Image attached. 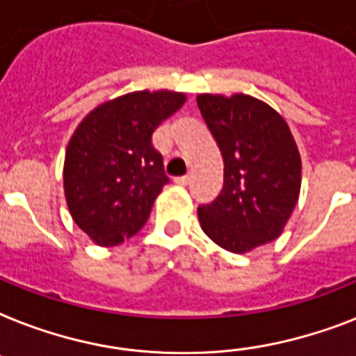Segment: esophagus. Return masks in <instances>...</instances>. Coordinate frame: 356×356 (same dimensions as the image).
Wrapping results in <instances>:
<instances>
[{
    "mask_svg": "<svg viewBox=\"0 0 356 356\" xmlns=\"http://www.w3.org/2000/svg\"><path fill=\"white\" fill-rule=\"evenodd\" d=\"M173 181L177 184H181V186H184V184L190 183V175H181V177H175Z\"/></svg>",
    "mask_w": 356,
    "mask_h": 356,
    "instance_id": "1",
    "label": "esophagus"
}]
</instances>
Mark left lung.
I'll return each mask as SVG.
<instances>
[{
  "label": "left lung",
  "instance_id": "1",
  "mask_svg": "<svg viewBox=\"0 0 356 356\" xmlns=\"http://www.w3.org/2000/svg\"><path fill=\"white\" fill-rule=\"evenodd\" d=\"M197 106L225 163L223 190L197 208L201 228L236 254L274 241L302 183V161L287 122L248 95H199Z\"/></svg>",
  "mask_w": 356,
  "mask_h": 356
}]
</instances>
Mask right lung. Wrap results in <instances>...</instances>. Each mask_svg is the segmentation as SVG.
I'll list each match as a JSON object with an SVG mask.
<instances>
[{
  "mask_svg": "<svg viewBox=\"0 0 356 356\" xmlns=\"http://www.w3.org/2000/svg\"><path fill=\"white\" fill-rule=\"evenodd\" d=\"M186 97L135 91L98 106L71 137L63 190L74 223L100 247L120 245L146 225L170 183L152 135Z\"/></svg>",
  "mask_w": 356,
  "mask_h": 356,
  "instance_id": "right-lung-1",
  "label": "right lung"
}]
</instances>
